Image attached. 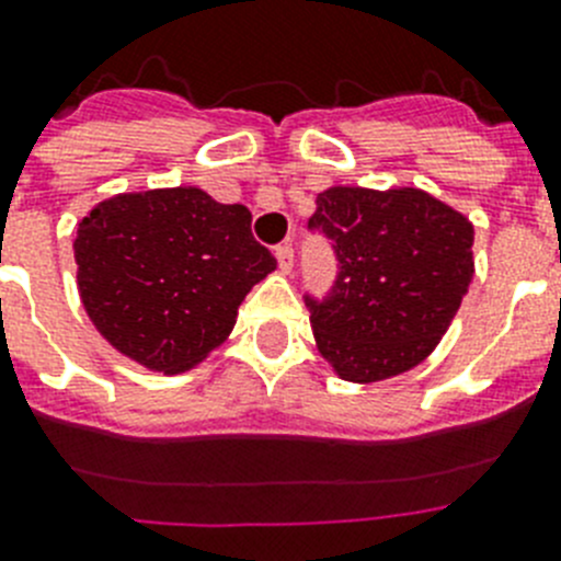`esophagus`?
I'll list each match as a JSON object with an SVG mask.
<instances>
[{
	"label": "esophagus",
	"mask_w": 561,
	"mask_h": 561,
	"mask_svg": "<svg viewBox=\"0 0 561 561\" xmlns=\"http://www.w3.org/2000/svg\"><path fill=\"white\" fill-rule=\"evenodd\" d=\"M275 257H277V266H280V272H286V275H289L291 266H295V250H291V244L277 247Z\"/></svg>",
	"instance_id": "34e87169"
}]
</instances>
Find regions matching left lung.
<instances>
[{"mask_svg": "<svg viewBox=\"0 0 561 561\" xmlns=\"http://www.w3.org/2000/svg\"><path fill=\"white\" fill-rule=\"evenodd\" d=\"M311 227L334 241L340 277L311 304L317 351L354 385L408 374L438 348L474 277L469 216L413 185H334Z\"/></svg>", "mask_w": 561, "mask_h": 561, "instance_id": "1", "label": "left lung"}]
</instances>
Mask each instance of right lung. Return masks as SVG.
Wrapping results in <instances>:
<instances>
[{"label":"right lung","instance_id":"1","mask_svg":"<svg viewBox=\"0 0 561 561\" xmlns=\"http://www.w3.org/2000/svg\"><path fill=\"white\" fill-rule=\"evenodd\" d=\"M252 213L196 185L117 193L78 221V295L117 354L157 374L205 362L238 306L275 272Z\"/></svg>","mask_w":561,"mask_h":561}]
</instances>
